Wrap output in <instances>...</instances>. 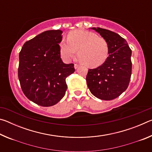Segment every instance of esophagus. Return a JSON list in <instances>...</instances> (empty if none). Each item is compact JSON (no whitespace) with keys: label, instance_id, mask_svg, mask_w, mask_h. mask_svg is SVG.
I'll list each match as a JSON object with an SVG mask.
<instances>
[{"label":"esophagus","instance_id":"esophagus-1","mask_svg":"<svg viewBox=\"0 0 152 152\" xmlns=\"http://www.w3.org/2000/svg\"><path fill=\"white\" fill-rule=\"evenodd\" d=\"M79 67V65H78V64H74V68L75 69H77Z\"/></svg>","mask_w":152,"mask_h":152}]
</instances>
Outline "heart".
Instances as JSON below:
<instances>
[{"label": "heart", "instance_id": "obj_1", "mask_svg": "<svg viewBox=\"0 0 152 152\" xmlns=\"http://www.w3.org/2000/svg\"><path fill=\"white\" fill-rule=\"evenodd\" d=\"M60 48L61 55L66 61L70 60L78 50L79 60L90 68L102 65L109 54V45L104 38L84 30L69 33L68 40L61 41Z\"/></svg>", "mask_w": 152, "mask_h": 152}]
</instances>
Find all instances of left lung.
Instances as JSON below:
<instances>
[{
	"mask_svg": "<svg viewBox=\"0 0 152 152\" xmlns=\"http://www.w3.org/2000/svg\"><path fill=\"white\" fill-rule=\"evenodd\" d=\"M107 41L109 56L104 62L89 69L86 82L91 93L98 99L110 101L126 91L132 75V50L125 39L111 31L92 27Z\"/></svg>",
	"mask_w": 152,
	"mask_h": 152,
	"instance_id": "8db88e82",
	"label": "left lung"
}]
</instances>
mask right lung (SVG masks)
Returning a JSON list of instances; mask_svg holds the SVG:
<instances>
[{"mask_svg":"<svg viewBox=\"0 0 152 152\" xmlns=\"http://www.w3.org/2000/svg\"><path fill=\"white\" fill-rule=\"evenodd\" d=\"M62 33L45 31L25 42L19 53L20 87L30 101L40 106L57 104L66 94V78L75 71L73 64H64L61 59Z\"/></svg>","mask_w":152,"mask_h":152,"instance_id":"1","label":"right lung"}]
</instances>
